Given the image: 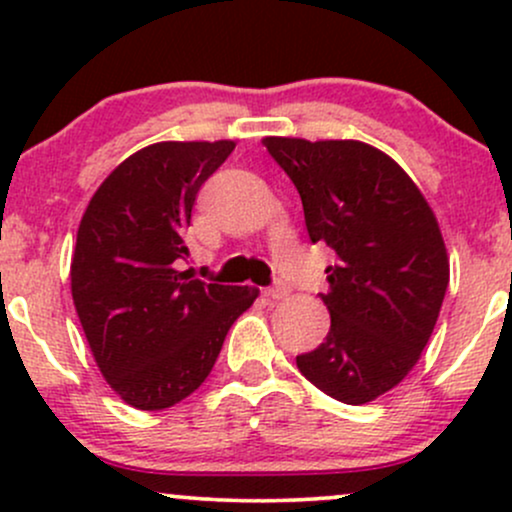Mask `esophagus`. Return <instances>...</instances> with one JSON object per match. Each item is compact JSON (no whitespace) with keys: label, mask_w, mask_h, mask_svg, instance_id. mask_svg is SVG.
<instances>
[{"label":"esophagus","mask_w":512,"mask_h":512,"mask_svg":"<svg viewBox=\"0 0 512 512\" xmlns=\"http://www.w3.org/2000/svg\"><path fill=\"white\" fill-rule=\"evenodd\" d=\"M289 293H291V289L284 284V281H276L274 286H269V289L264 291V296L272 298V301H281V298H286V296H289Z\"/></svg>","instance_id":"1"}]
</instances>
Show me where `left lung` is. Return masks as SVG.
I'll use <instances>...</instances> for the list:
<instances>
[{
	"label": "left lung",
	"instance_id": "left-lung-1",
	"mask_svg": "<svg viewBox=\"0 0 512 512\" xmlns=\"http://www.w3.org/2000/svg\"><path fill=\"white\" fill-rule=\"evenodd\" d=\"M264 146L301 195L310 240L337 255L322 293L330 332L296 366L339 402H373L407 378L436 327L450 281L436 216L375 146L291 137Z\"/></svg>",
	"mask_w": 512,
	"mask_h": 512
}]
</instances>
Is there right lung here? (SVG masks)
Wrapping results in <instances>:
<instances>
[{
    "instance_id": "right-lung-1",
    "label": "right lung",
    "mask_w": 512,
    "mask_h": 512,
    "mask_svg": "<svg viewBox=\"0 0 512 512\" xmlns=\"http://www.w3.org/2000/svg\"><path fill=\"white\" fill-rule=\"evenodd\" d=\"M233 149L228 139L146 146L103 180L79 223L76 315L103 378L137 409L190 397L260 293L180 269L199 187Z\"/></svg>"
}]
</instances>
